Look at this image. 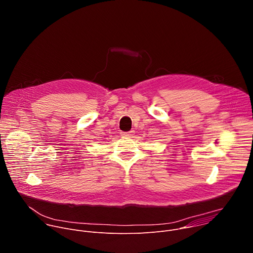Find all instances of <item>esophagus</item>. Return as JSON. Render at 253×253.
Here are the masks:
<instances>
[{"instance_id": "34e87169", "label": "esophagus", "mask_w": 253, "mask_h": 253, "mask_svg": "<svg viewBox=\"0 0 253 253\" xmlns=\"http://www.w3.org/2000/svg\"><path fill=\"white\" fill-rule=\"evenodd\" d=\"M134 134V131H129V132H121V135L123 137H131Z\"/></svg>"}]
</instances>
